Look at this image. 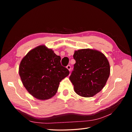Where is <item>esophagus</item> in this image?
Returning <instances> with one entry per match:
<instances>
[{
  "instance_id": "34e87169",
  "label": "esophagus",
  "mask_w": 132,
  "mask_h": 132,
  "mask_svg": "<svg viewBox=\"0 0 132 132\" xmlns=\"http://www.w3.org/2000/svg\"><path fill=\"white\" fill-rule=\"evenodd\" d=\"M67 68L68 69L69 71H70V70H71V66L70 65H68L67 66Z\"/></svg>"
}]
</instances>
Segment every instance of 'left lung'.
Here are the masks:
<instances>
[{"instance_id": "obj_1", "label": "left lung", "mask_w": 132, "mask_h": 132, "mask_svg": "<svg viewBox=\"0 0 132 132\" xmlns=\"http://www.w3.org/2000/svg\"><path fill=\"white\" fill-rule=\"evenodd\" d=\"M74 69L69 77L75 92L82 97H90L105 86L110 74L109 62L100 52L90 49L75 52Z\"/></svg>"}]
</instances>
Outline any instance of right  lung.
Here are the masks:
<instances>
[{"label":"right lung","instance_id":"obj_1","mask_svg":"<svg viewBox=\"0 0 132 132\" xmlns=\"http://www.w3.org/2000/svg\"><path fill=\"white\" fill-rule=\"evenodd\" d=\"M61 58L51 49L39 46L23 58L19 67V75L29 93L39 100L53 97L59 83L69 74L61 63Z\"/></svg>","mask_w":132,"mask_h":132}]
</instances>
